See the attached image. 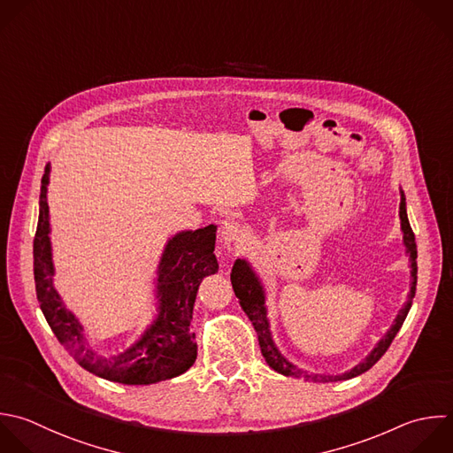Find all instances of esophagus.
<instances>
[{"mask_svg": "<svg viewBox=\"0 0 453 453\" xmlns=\"http://www.w3.org/2000/svg\"><path fill=\"white\" fill-rule=\"evenodd\" d=\"M241 235H242V228H241V225L237 221H234V219L223 221V225H221V241L225 244L235 242Z\"/></svg>", "mask_w": 453, "mask_h": 453, "instance_id": "obj_1", "label": "esophagus"}]
</instances>
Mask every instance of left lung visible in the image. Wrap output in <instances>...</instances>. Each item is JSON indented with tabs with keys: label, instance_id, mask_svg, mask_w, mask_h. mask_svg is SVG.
I'll use <instances>...</instances> for the list:
<instances>
[{
	"label": "left lung",
	"instance_id": "1",
	"mask_svg": "<svg viewBox=\"0 0 453 453\" xmlns=\"http://www.w3.org/2000/svg\"><path fill=\"white\" fill-rule=\"evenodd\" d=\"M398 216H400V230H402V242L405 248V255L409 257V273H411V285H409V294H407V301L403 303V306L398 310L393 324L389 326V329L384 333V336L373 345V349L350 370L343 372V373H317V372H308L297 365H294L292 361H288L281 350L278 349L274 338H273V331H271V322H269V315H267V304H265V287L260 280V276L257 274V271L253 269V265L250 264V260L246 258H237L234 267H232V287L234 292L239 299L241 308L244 310V313L248 315V319L251 320L257 334H258V343H260V350L262 356L265 357L267 365L278 372L283 373L287 377H296V379H304V380H313V382H336V380H347L352 379L366 370H370L379 359L380 356L388 350V347L391 345L395 334L398 333V329L402 327L411 304H412V297L416 294V273H418V265H416V242H414V234L411 230L409 219H407V209H405V195L400 189V207H398Z\"/></svg>",
	"mask_w": 453,
	"mask_h": 453
}]
</instances>
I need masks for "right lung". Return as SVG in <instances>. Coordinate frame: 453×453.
Returning <instances> with one entry per match:
<instances>
[{
    "mask_svg": "<svg viewBox=\"0 0 453 453\" xmlns=\"http://www.w3.org/2000/svg\"><path fill=\"white\" fill-rule=\"evenodd\" d=\"M51 165L46 166L39 223L34 241V274L41 310L67 352L90 373L120 384H154L184 373L196 359L193 333V306L205 276L216 274V230L209 225L198 230H180L172 235L159 257L154 280L156 315L134 343L122 352L99 354L85 336V326L65 306L55 287L51 221L48 205Z\"/></svg>",
    "mask_w": 453,
    "mask_h": 453,
    "instance_id": "obj_1",
    "label": "right lung"
}]
</instances>
